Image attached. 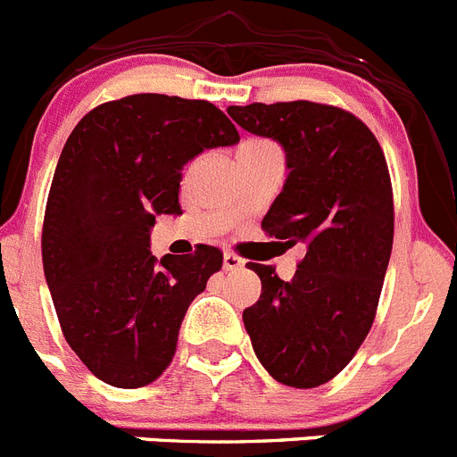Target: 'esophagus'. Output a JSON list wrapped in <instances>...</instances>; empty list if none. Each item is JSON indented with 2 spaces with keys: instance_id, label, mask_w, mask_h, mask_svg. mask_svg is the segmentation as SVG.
<instances>
[{
  "instance_id": "obj_1",
  "label": "esophagus",
  "mask_w": 457,
  "mask_h": 457,
  "mask_svg": "<svg viewBox=\"0 0 457 457\" xmlns=\"http://www.w3.org/2000/svg\"><path fill=\"white\" fill-rule=\"evenodd\" d=\"M244 259L238 257V254L234 253H225L223 254V269L225 270H238V269H244Z\"/></svg>"
}]
</instances>
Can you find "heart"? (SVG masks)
<instances>
[{
  "label": "heart",
  "mask_w": 457,
  "mask_h": 457,
  "mask_svg": "<svg viewBox=\"0 0 457 457\" xmlns=\"http://www.w3.org/2000/svg\"><path fill=\"white\" fill-rule=\"evenodd\" d=\"M244 145H270V143H266V141H248V143H244Z\"/></svg>",
  "instance_id": "b5f03b06"
}]
</instances>
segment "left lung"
<instances>
[{"label":"left lung","instance_id":"left-lung-1","mask_svg":"<svg viewBox=\"0 0 457 457\" xmlns=\"http://www.w3.org/2000/svg\"><path fill=\"white\" fill-rule=\"evenodd\" d=\"M228 113L285 150L289 175L262 228L303 250L289 282L248 264L262 295L244 310L245 332L275 380L319 387L353 360L376 316L394 241L387 162L371 129L337 106L298 100Z\"/></svg>","mask_w":457,"mask_h":457}]
</instances>
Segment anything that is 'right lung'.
Segmentation results:
<instances>
[{"instance_id": "1", "label": "right lung", "mask_w": 457, "mask_h": 457, "mask_svg": "<svg viewBox=\"0 0 457 457\" xmlns=\"http://www.w3.org/2000/svg\"><path fill=\"white\" fill-rule=\"evenodd\" d=\"M234 143L219 106L159 93L100 104L65 141L45 209V279L65 341L106 385L162 376L188 305L223 266L213 245L159 262L150 232L162 213H182L184 166Z\"/></svg>"}]
</instances>
